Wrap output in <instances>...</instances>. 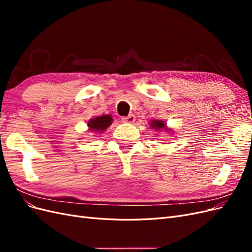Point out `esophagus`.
<instances>
[{"label":"esophagus","instance_id":"obj_1","mask_svg":"<svg viewBox=\"0 0 252 252\" xmlns=\"http://www.w3.org/2000/svg\"><path fill=\"white\" fill-rule=\"evenodd\" d=\"M122 121H123V123L131 124V123H133V122L135 121V117L133 116V114H129L128 117H124L123 119H122Z\"/></svg>","mask_w":252,"mask_h":252}]
</instances>
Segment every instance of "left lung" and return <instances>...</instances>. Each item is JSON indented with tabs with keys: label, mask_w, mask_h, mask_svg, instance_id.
Wrapping results in <instances>:
<instances>
[{
	"label": "left lung",
	"mask_w": 252,
	"mask_h": 252,
	"mask_svg": "<svg viewBox=\"0 0 252 252\" xmlns=\"http://www.w3.org/2000/svg\"><path fill=\"white\" fill-rule=\"evenodd\" d=\"M150 127L152 129H156V130H161V129H163V128H165V130H169L164 122L159 121V120H152L150 122Z\"/></svg>",
	"instance_id": "8db88e82"
}]
</instances>
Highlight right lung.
I'll return each instance as SVG.
<instances>
[{"label":"right lung","mask_w":252,"mask_h":252,"mask_svg":"<svg viewBox=\"0 0 252 252\" xmlns=\"http://www.w3.org/2000/svg\"><path fill=\"white\" fill-rule=\"evenodd\" d=\"M112 123V118L109 114H105V116L96 117L89 120L87 123L89 130L90 131H95V132H103L106 130Z\"/></svg>","instance_id":"obj_1"}]
</instances>
